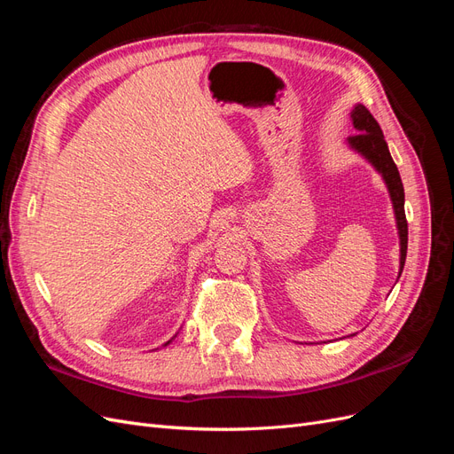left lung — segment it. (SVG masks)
Wrapping results in <instances>:
<instances>
[{"instance_id":"obj_1","label":"left lung","mask_w":454,"mask_h":454,"mask_svg":"<svg viewBox=\"0 0 454 454\" xmlns=\"http://www.w3.org/2000/svg\"><path fill=\"white\" fill-rule=\"evenodd\" d=\"M352 122L354 129L358 130L348 138V144L352 149L362 153L373 167L382 174L384 182H387L388 193L394 204V214L397 222V232H400V274L405 265L407 257V219H405V193L400 172H397L395 162L392 160V155L388 151L387 140L379 127L375 117L371 115L369 109L362 104L352 109Z\"/></svg>"}]
</instances>
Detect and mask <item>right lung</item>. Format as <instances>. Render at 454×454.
I'll return each mask as SVG.
<instances>
[{
    "instance_id": "right-lung-1",
    "label": "right lung",
    "mask_w": 454,
    "mask_h": 454,
    "mask_svg": "<svg viewBox=\"0 0 454 454\" xmlns=\"http://www.w3.org/2000/svg\"><path fill=\"white\" fill-rule=\"evenodd\" d=\"M168 342H170V340H168Z\"/></svg>"
}]
</instances>
